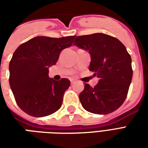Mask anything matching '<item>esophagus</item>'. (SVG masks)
I'll list each match as a JSON object with an SVG mask.
<instances>
[{
	"label": "esophagus",
	"instance_id": "1",
	"mask_svg": "<svg viewBox=\"0 0 148 148\" xmlns=\"http://www.w3.org/2000/svg\"><path fill=\"white\" fill-rule=\"evenodd\" d=\"M71 84L74 83V80H71Z\"/></svg>",
	"mask_w": 148,
	"mask_h": 148
}]
</instances>
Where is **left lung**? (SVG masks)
Segmentation results:
<instances>
[{"instance_id": "8db88e82", "label": "left lung", "mask_w": 148, "mask_h": 148, "mask_svg": "<svg viewBox=\"0 0 148 148\" xmlns=\"http://www.w3.org/2000/svg\"><path fill=\"white\" fill-rule=\"evenodd\" d=\"M74 45L89 51V70L99 77L94 87L85 84L79 94L82 107L95 114L116 111L126 99L132 78V58L126 47L116 38L103 33L75 36Z\"/></svg>"}]
</instances>
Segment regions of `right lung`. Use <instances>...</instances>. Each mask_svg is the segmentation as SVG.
Segmentation results:
<instances>
[{"label":"right lung","mask_w":148,"mask_h":148,"mask_svg":"<svg viewBox=\"0 0 148 148\" xmlns=\"http://www.w3.org/2000/svg\"><path fill=\"white\" fill-rule=\"evenodd\" d=\"M75 36L62 38L37 36L18 47L9 62V84L18 106L27 114L46 116L60 109L67 78L55 81L48 76L60 52L73 44Z\"/></svg>","instance_id":"right-lung-1"}]
</instances>
